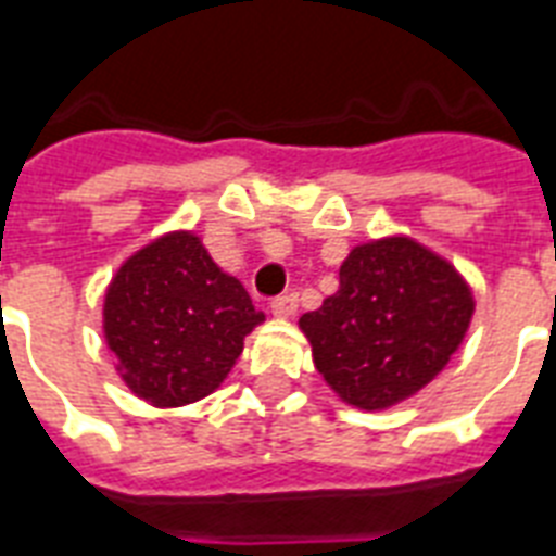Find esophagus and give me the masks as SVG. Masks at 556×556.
<instances>
[{"label":"esophagus","instance_id":"esophagus-1","mask_svg":"<svg viewBox=\"0 0 556 556\" xmlns=\"http://www.w3.org/2000/svg\"><path fill=\"white\" fill-rule=\"evenodd\" d=\"M270 315L279 317V320H291L296 315V296L294 294H282L270 303Z\"/></svg>","mask_w":556,"mask_h":556}]
</instances>
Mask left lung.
I'll return each mask as SVG.
<instances>
[{
	"instance_id": "8db88e82",
	"label": "left lung",
	"mask_w": 556,
	"mask_h": 556,
	"mask_svg": "<svg viewBox=\"0 0 556 556\" xmlns=\"http://www.w3.org/2000/svg\"><path fill=\"white\" fill-rule=\"evenodd\" d=\"M338 279V291L300 317V329L326 384L362 410L393 408L422 391L476 312L455 265L408 236L355 244Z\"/></svg>"
}]
</instances>
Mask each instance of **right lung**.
I'll return each instance as SVG.
<instances>
[{"mask_svg":"<svg viewBox=\"0 0 556 556\" xmlns=\"http://www.w3.org/2000/svg\"><path fill=\"white\" fill-rule=\"evenodd\" d=\"M101 315L118 376L154 408L210 396L265 320L192 230L165 232L127 256Z\"/></svg>","mask_w":556,"mask_h":556,"instance_id":"right-lung-1","label":"right lung"}]
</instances>
